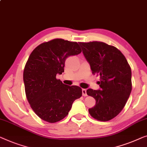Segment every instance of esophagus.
Returning <instances> with one entry per match:
<instances>
[{"instance_id":"1","label":"esophagus","mask_w":147,"mask_h":147,"mask_svg":"<svg viewBox=\"0 0 147 147\" xmlns=\"http://www.w3.org/2000/svg\"><path fill=\"white\" fill-rule=\"evenodd\" d=\"M82 95L84 97H86L88 95H87V91H86V89H82Z\"/></svg>"}]
</instances>
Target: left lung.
Returning a JSON list of instances; mask_svg holds the SVG:
<instances>
[{
	"label": "left lung",
	"instance_id": "obj_1",
	"mask_svg": "<svg viewBox=\"0 0 147 147\" xmlns=\"http://www.w3.org/2000/svg\"><path fill=\"white\" fill-rule=\"evenodd\" d=\"M93 74L100 76L101 89H88L87 94L96 101L89 109L90 115L100 121L115 117L124 108L132 90L131 69L119 50L102 42H80Z\"/></svg>",
	"mask_w": 147,
	"mask_h": 147
}]
</instances>
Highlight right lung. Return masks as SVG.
Here are the masks:
<instances>
[{
    "instance_id": "1",
    "label": "right lung",
    "mask_w": 147,
    "mask_h": 147,
    "mask_svg": "<svg viewBox=\"0 0 147 147\" xmlns=\"http://www.w3.org/2000/svg\"><path fill=\"white\" fill-rule=\"evenodd\" d=\"M82 52L76 42L56 38L38 45L25 65V93L32 109L42 120L56 123L65 117L72 103L82 95L77 86H69L56 79L64 71L67 57Z\"/></svg>"
}]
</instances>
